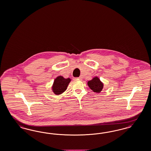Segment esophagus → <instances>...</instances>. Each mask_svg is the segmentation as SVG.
<instances>
[{
    "mask_svg": "<svg viewBox=\"0 0 151 151\" xmlns=\"http://www.w3.org/2000/svg\"><path fill=\"white\" fill-rule=\"evenodd\" d=\"M73 79H74V80H82V77L80 76V77H79V78H74Z\"/></svg>",
    "mask_w": 151,
    "mask_h": 151,
    "instance_id": "esophagus-1",
    "label": "esophagus"
}]
</instances>
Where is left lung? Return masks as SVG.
I'll list each match as a JSON object with an SVG mask.
<instances>
[{
  "mask_svg": "<svg viewBox=\"0 0 151 151\" xmlns=\"http://www.w3.org/2000/svg\"><path fill=\"white\" fill-rule=\"evenodd\" d=\"M87 85L92 91L96 93H100L104 88V83L100 80V78L95 76L87 82Z\"/></svg>",
  "mask_w": 151,
  "mask_h": 151,
  "instance_id": "obj_1",
  "label": "left lung"
}]
</instances>
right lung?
Instances as JSON below:
<instances>
[{"mask_svg": "<svg viewBox=\"0 0 151 151\" xmlns=\"http://www.w3.org/2000/svg\"><path fill=\"white\" fill-rule=\"evenodd\" d=\"M70 82L71 79L70 78H65L61 76H59L54 80L51 90L56 95H60L66 90Z\"/></svg>", "mask_w": 151, "mask_h": 151, "instance_id": "add662e5", "label": "right lung"}]
</instances>
